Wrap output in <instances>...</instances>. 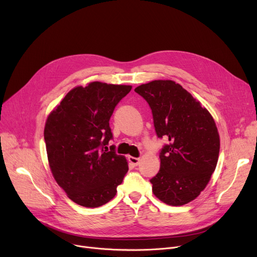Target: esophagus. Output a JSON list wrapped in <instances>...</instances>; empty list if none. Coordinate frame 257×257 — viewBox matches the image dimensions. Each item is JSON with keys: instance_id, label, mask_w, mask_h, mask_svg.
Listing matches in <instances>:
<instances>
[{"instance_id": "34e87169", "label": "esophagus", "mask_w": 257, "mask_h": 257, "mask_svg": "<svg viewBox=\"0 0 257 257\" xmlns=\"http://www.w3.org/2000/svg\"><path fill=\"white\" fill-rule=\"evenodd\" d=\"M128 160H129V163L132 165V166H134V167H137V166H139L140 165V158H138V157H133V156H129L128 157Z\"/></svg>"}]
</instances>
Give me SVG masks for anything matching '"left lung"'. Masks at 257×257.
Listing matches in <instances>:
<instances>
[{
    "instance_id": "1",
    "label": "left lung",
    "mask_w": 257,
    "mask_h": 257,
    "mask_svg": "<svg viewBox=\"0 0 257 257\" xmlns=\"http://www.w3.org/2000/svg\"><path fill=\"white\" fill-rule=\"evenodd\" d=\"M134 90L149 104L157 137L168 141L159 153V172L150 180L152 192L168 205H184L204 190L217 167V126L206 108L172 80Z\"/></svg>"
}]
</instances>
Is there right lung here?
Listing matches in <instances>:
<instances>
[{
    "mask_svg": "<svg viewBox=\"0 0 257 257\" xmlns=\"http://www.w3.org/2000/svg\"><path fill=\"white\" fill-rule=\"evenodd\" d=\"M130 85L91 82L66 93L47 118L45 142L54 178L75 203L99 207L116 194L127 159L108 148L109 119Z\"/></svg>",
    "mask_w": 257,
    "mask_h": 257,
    "instance_id": "1",
    "label": "right lung"
}]
</instances>
